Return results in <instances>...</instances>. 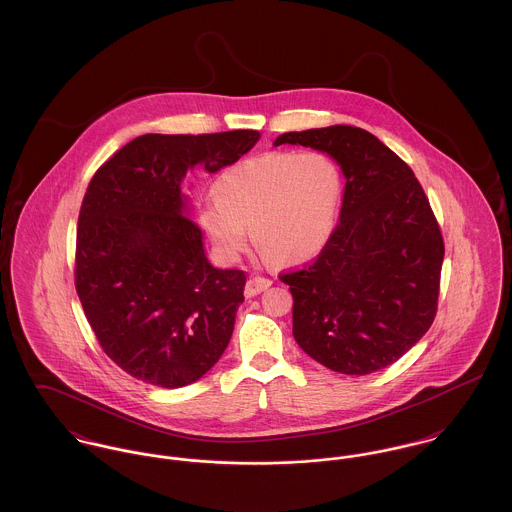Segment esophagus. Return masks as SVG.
I'll return each instance as SVG.
<instances>
[{
  "mask_svg": "<svg viewBox=\"0 0 512 512\" xmlns=\"http://www.w3.org/2000/svg\"><path fill=\"white\" fill-rule=\"evenodd\" d=\"M270 286H272V282L268 278H261V276L249 278L245 284V297H255V295L268 290Z\"/></svg>",
  "mask_w": 512,
  "mask_h": 512,
  "instance_id": "esophagus-1",
  "label": "esophagus"
}]
</instances>
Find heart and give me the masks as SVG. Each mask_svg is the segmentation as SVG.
<instances>
[{
    "instance_id": "obj_1",
    "label": "heart",
    "mask_w": 512,
    "mask_h": 512,
    "mask_svg": "<svg viewBox=\"0 0 512 512\" xmlns=\"http://www.w3.org/2000/svg\"><path fill=\"white\" fill-rule=\"evenodd\" d=\"M341 172L320 151H268L220 174L201 224L224 261L255 242L282 265L313 259L328 244L340 209Z\"/></svg>"
}]
</instances>
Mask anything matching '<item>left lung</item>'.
<instances>
[{"instance_id":"obj_1","label":"left lung","mask_w":512,"mask_h":512,"mask_svg":"<svg viewBox=\"0 0 512 512\" xmlns=\"http://www.w3.org/2000/svg\"><path fill=\"white\" fill-rule=\"evenodd\" d=\"M311 147L340 165V222L311 265L282 274L293 338L320 365L365 376L401 359L438 309L443 238L411 167L363 128L286 132L274 146Z\"/></svg>"}]
</instances>
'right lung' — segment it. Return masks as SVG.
Listing matches in <instances>:
<instances>
[{"label": "right lung", "instance_id": "1", "mask_svg": "<svg viewBox=\"0 0 512 512\" xmlns=\"http://www.w3.org/2000/svg\"><path fill=\"white\" fill-rule=\"evenodd\" d=\"M257 130L144 134L94 174L76 232V292L103 351L167 390L209 372L232 338L245 274L215 268L182 192L259 142Z\"/></svg>", "mask_w": 512, "mask_h": 512}]
</instances>
